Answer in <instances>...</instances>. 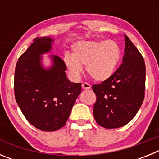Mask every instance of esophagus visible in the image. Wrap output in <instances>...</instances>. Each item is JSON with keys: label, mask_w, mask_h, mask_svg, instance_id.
Listing matches in <instances>:
<instances>
[{"label": "esophagus", "mask_w": 159, "mask_h": 159, "mask_svg": "<svg viewBox=\"0 0 159 159\" xmlns=\"http://www.w3.org/2000/svg\"><path fill=\"white\" fill-rule=\"evenodd\" d=\"M82 88H84V89L85 90H88V89H90L91 88V85H90L88 83H83L82 84Z\"/></svg>", "instance_id": "34e87169"}]
</instances>
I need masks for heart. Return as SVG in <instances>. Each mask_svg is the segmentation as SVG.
I'll return each mask as SVG.
<instances>
[{
  "label": "heart",
  "mask_w": 159,
  "mask_h": 159,
  "mask_svg": "<svg viewBox=\"0 0 159 159\" xmlns=\"http://www.w3.org/2000/svg\"><path fill=\"white\" fill-rule=\"evenodd\" d=\"M121 52L116 42L81 41L72 46V57L64 56V64L73 78L82 73L86 65L88 75L96 81H104L114 73L120 59Z\"/></svg>",
  "instance_id": "b5f03b06"
}]
</instances>
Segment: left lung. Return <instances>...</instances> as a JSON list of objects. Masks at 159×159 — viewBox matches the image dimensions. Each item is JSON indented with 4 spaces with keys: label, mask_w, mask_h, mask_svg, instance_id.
Returning <instances> with one entry per match:
<instances>
[{
    "label": "left lung",
    "mask_w": 159,
    "mask_h": 159,
    "mask_svg": "<svg viewBox=\"0 0 159 159\" xmlns=\"http://www.w3.org/2000/svg\"><path fill=\"white\" fill-rule=\"evenodd\" d=\"M124 37L122 64L111 77L92 86L96 95L94 118L107 129L121 127L131 121L145 96V62L128 36Z\"/></svg>",
    "instance_id": "1"
}]
</instances>
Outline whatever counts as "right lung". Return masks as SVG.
Returning <instances> with one entry per match:
<instances>
[{
  "mask_svg": "<svg viewBox=\"0 0 159 159\" xmlns=\"http://www.w3.org/2000/svg\"><path fill=\"white\" fill-rule=\"evenodd\" d=\"M50 37H37L19 57L14 75L15 99L28 121L43 131H54L66 124L71 108L81 92L80 83L67 80L60 57H52L53 65L43 69L40 55L51 49Z\"/></svg>",
  "mask_w": 159,
  "mask_h": 159,
  "instance_id": "1",
  "label": "right lung"
}]
</instances>
